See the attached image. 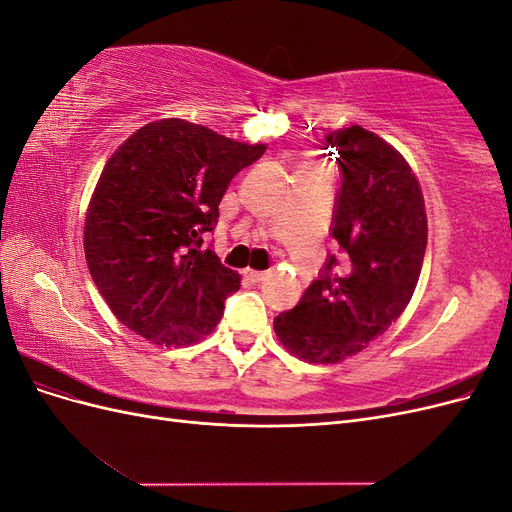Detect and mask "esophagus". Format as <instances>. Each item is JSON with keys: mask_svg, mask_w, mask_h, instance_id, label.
Segmentation results:
<instances>
[{"mask_svg": "<svg viewBox=\"0 0 512 512\" xmlns=\"http://www.w3.org/2000/svg\"><path fill=\"white\" fill-rule=\"evenodd\" d=\"M245 277L250 282H262L267 277V273L265 271H254V269H245Z\"/></svg>", "mask_w": 512, "mask_h": 512, "instance_id": "34e87169", "label": "esophagus"}]
</instances>
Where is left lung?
Returning <instances> with one entry per match:
<instances>
[{
  "label": "left lung",
  "mask_w": 512,
  "mask_h": 512,
  "mask_svg": "<svg viewBox=\"0 0 512 512\" xmlns=\"http://www.w3.org/2000/svg\"><path fill=\"white\" fill-rule=\"evenodd\" d=\"M342 181L318 280L273 320L280 342L309 363H339L361 352L404 312L421 275L427 215L412 168L361 126L327 134Z\"/></svg>",
  "instance_id": "1"
}]
</instances>
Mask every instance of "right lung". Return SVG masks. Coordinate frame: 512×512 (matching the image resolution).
I'll list each match as a JSON object with an SVG mask.
<instances>
[{
  "label": "right lung",
  "instance_id": "1",
  "mask_svg": "<svg viewBox=\"0 0 512 512\" xmlns=\"http://www.w3.org/2000/svg\"><path fill=\"white\" fill-rule=\"evenodd\" d=\"M265 149L160 119L108 158L87 209L85 258L119 322L166 348L215 329L239 273L222 265L205 237L218 224L230 179Z\"/></svg>",
  "mask_w": 512,
  "mask_h": 512
}]
</instances>
